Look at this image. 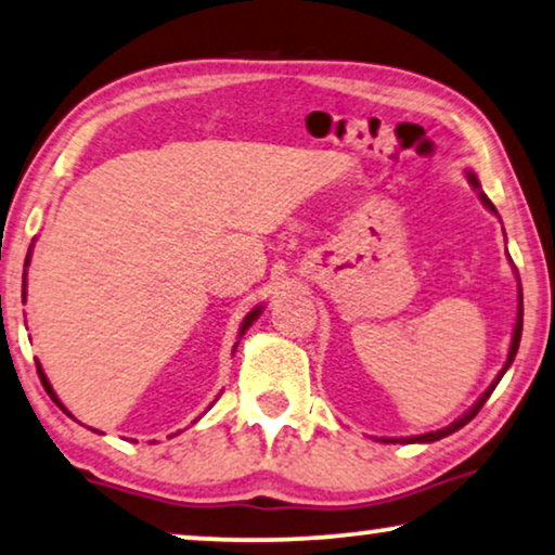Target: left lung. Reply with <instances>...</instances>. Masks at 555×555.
Returning a JSON list of instances; mask_svg holds the SVG:
<instances>
[{
  "mask_svg": "<svg viewBox=\"0 0 555 555\" xmlns=\"http://www.w3.org/2000/svg\"><path fill=\"white\" fill-rule=\"evenodd\" d=\"M467 180H469L472 184H475V188H477V192H479V197H482V203L487 205V208H490L492 212H498V210H494V205L490 203V197H487V195H485V192H482V190H479V182H477V177H475V175H472V172H467ZM520 335H522V289L518 292V320H515V330H513V343H509V352H507V363H505V367H502V371H500V375H498V378H494V380H492V386H490V388H487V390H485V393H482V398H479V401H477L475 405H472V409H469L467 413H464V416H462V418H456V421H454V424H449L447 428H439V431H431V434H421V437H411V439H403V441H411V444H413V441H424V444H428V441H439V439H444V437H449V434L460 431V428H462L464 424H469V421H472V418H475V416H477V413H479V409H482V405H485V401H487V398H490V396H492V390H494V386H498V383H500V378H502V375H505V371H507V367H509V365H513L515 354H518V347H520ZM383 441H398V439H383Z\"/></svg>",
  "mask_w": 555,
  "mask_h": 555,
  "instance_id": "1",
  "label": "left lung"
}]
</instances>
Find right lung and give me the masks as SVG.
<instances>
[{
	"mask_svg": "<svg viewBox=\"0 0 555 555\" xmlns=\"http://www.w3.org/2000/svg\"><path fill=\"white\" fill-rule=\"evenodd\" d=\"M29 250H33V246H29ZM27 266H29V254H27V258H25V276H27ZM25 276H22V289H25V286H27ZM22 294H25V292H22ZM22 301H25V299H22ZM258 317H261V307H256L254 312H248V317H246V320H243V324H241V335H238V337H243V332H246V330L250 327V324H254V322L258 320ZM235 347H238V343H235ZM235 347H233V352H235ZM37 375H40L42 386H46V390H48V393H50V398H53V401H55L57 405H61V409L65 411V405H63L61 401H57L55 390H53V386H50V380L46 378V373H42V367H40V365H37ZM65 413H68V411H65Z\"/></svg>",
	"mask_w": 555,
	"mask_h": 555,
	"instance_id": "right-lung-1",
	"label": "right lung"
}]
</instances>
